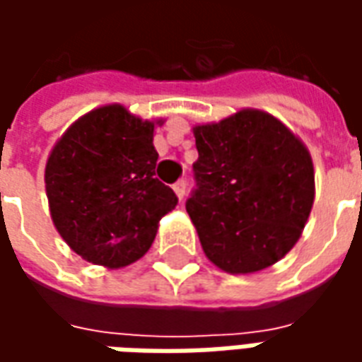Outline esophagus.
Here are the masks:
<instances>
[{"instance_id": "34e87169", "label": "esophagus", "mask_w": 362, "mask_h": 362, "mask_svg": "<svg viewBox=\"0 0 362 362\" xmlns=\"http://www.w3.org/2000/svg\"><path fill=\"white\" fill-rule=\"evenodd\" d=\"M174 194L178 196V199H182L184 197V194H186V180H178L176 184L173 186Z\"/></svg>"}]
</instances>
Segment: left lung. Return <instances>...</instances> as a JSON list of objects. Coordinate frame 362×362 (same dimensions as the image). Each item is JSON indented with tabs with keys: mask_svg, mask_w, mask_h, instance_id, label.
<instances>
[{
	"mask_svg": "<svg viewBox=\"0 0 362 362\" xmlns=\"http://www.w3.org/2000/svg\"><path fill=\"white\" fill-rule=\"evenodd\" d=\"M194 135L199 157L186 211L205 256L228 273L273 266L295 246L310 215V153L259 110L196 126Z\"/></svg>",
	"mask_w": 362,
	"mask_h": 362,
	"instance_id": "left-lung-1",
	"label": "left lung"
}]
</instances>
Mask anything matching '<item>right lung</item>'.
Segmentation results:
<instances>
[{
	"label": "right lung",
	"mask_w": 362,
	"mask_h": 362,
	"mask_svg": "<svg viewBox=\"0 0 362 362\" xmlns=\"http://www.w3.org/2000/svg\"><path fill=\"white\" fill-rule=\"evenodd\" d=\"M153 122L119 106L85 114L46 163L52 221L71 250L98 266L139 259L178 197L155 176Z\"/></svg>",
	"instance_id": "obj_1"
}]
</instances>
